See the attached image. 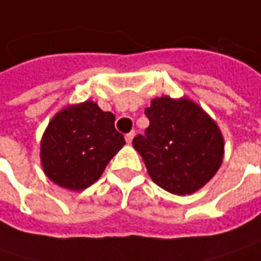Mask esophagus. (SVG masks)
I'll return each mask as SVG.
<instances>
[{"mask_svg": "<svg viewBox=\"0 0 261 261\" xmlns=\"http://www.w3.org/2000/svg\"><path fill=\"white\" fill-rule=\"evenodd\" d=\"M134 138H135V132H129V134H126V136H125L126 142H127V144H132Z\"/></svg>", "mask_w": 261, "mask_h": 261, "instance_id": "34e87169", "label": "esophagus"}]
</instances>
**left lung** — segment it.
I'll return each instance as SVG.
<instances>
[{"label": "left lung", "instance_id": "8db88e82", "mask_svg": "<svg viewBox=\"0 0 261 261\" xmlns=\"http://www.w3.org/2000/svg\"><path fill=\"white\" fill-rule=\"evenodd\" d=\"M145 115L149 126L132 145L152 181L178 196L202 189L224 160V136L215 120L189 97H156Z\"/></svg>", "mask_w": 261, "mask_h": 261}]
</instances>
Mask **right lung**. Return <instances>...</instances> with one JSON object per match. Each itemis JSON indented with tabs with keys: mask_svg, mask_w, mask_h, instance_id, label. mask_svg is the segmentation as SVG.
<instances>
[{
	"mask_svg": "<svg viewBox=\"0 0 261 261\" xmlns=\"http://www.w3.org/2000/svg\"><path fill=\"white\" fill-rule=\"evenodd\" d=\"M115 115L87 100L59 110L40 141V161L50 181L68 190H84L103 174L125 145Z\"/></svg>",
	"mask_w": 261,
	"mask_h": 261,
	"instance_id": "obj_1",
	"label": "right lung"
}]
</instances>
